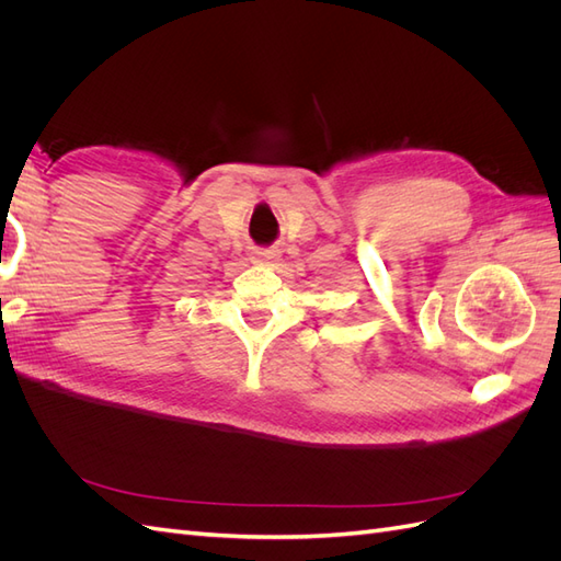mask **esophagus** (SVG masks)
<instances>
[{"label":"esophagus","instance_id":"esophagus-1","mask_svg":"<svg viewBox=\"0 0 561 561\" xmlns=\"http://www.w3.org/2000/svg\"><path fill=\"white\" fill-rule=\"evenodd\" d=\"M250 260H252V264L268 266V264H274L278 260V252L276 250H254Z\"/></svg>","mask_w":561,"mask_h":561}]
</instances>
